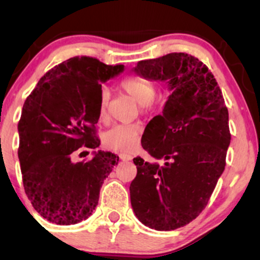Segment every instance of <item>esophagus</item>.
Returning <instances> with one entry per match:
<instances>
[{"instance_id": "obj_1", "label": "esophagus", "mask_w": 260, "mask_h": 260, "mask_svg": "<svg viewBox=\"0 0 260 260\" xmlns=\"http://www.w3.org/2000/svg\"><path fill=\"white\" fill-rule=\"evenodd\" d=\"M120 159L123 160V161H131V160L133 159V157L131 156V155H128V154H121L120 155Z\"/></svg>"}]
</instances>
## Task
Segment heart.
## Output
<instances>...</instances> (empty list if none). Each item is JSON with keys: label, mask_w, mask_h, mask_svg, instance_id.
<instances>
[{"label": "heart", "mask_w": 260, "mask_h": 260, "mask_svg": "<svg viewBox=\"0 0 260 260\" xmlns=\"http://www.w3.org/2000/svg\"><path fill=\"white\" fill-rule=\"evenodd\" d=\"M120 88L142 107L150 105L156 94V88L153 83L138 76H129L123 78L120 83ZM107 103H109V94L104 90L101 92L99 101V117L101 120L106 117ZM140 132L142 128L139 124H116L105 133L104 142L106 147L113 150L131 153L138 145Z\"/></svg>", "instance_id": "heart-1"}]
</instances>
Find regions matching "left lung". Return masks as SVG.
Segmentation results:
<instances>
[{"label":"left lung","mask_w":260,"mask_h":260,"mask_svg":"<svg viewBox=\"0 0 260 260\" xmlns=\"http://www.w3.org/2000/svg\"><path fill=\"white\" fill-rule=\"evenodd\" d=\"M133 72L166 82L171 94L142 137V147L154 161L133 159L131 204L145 226L171 231L202 213L225 170L229 111L216 79L194 56L174 52L145 59Z\"/></svg>","instance_id":"8db88e82"}]
</instances>
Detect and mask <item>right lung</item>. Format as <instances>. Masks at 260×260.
<instances>
[{
    "mask_svg": "<svg viewBox=\"0 0 260 260\" xmlns=\"http://www.w3.org/2000/svg\"><path fill=\"white\" fill-rule=\"evenodd\" d=\"M124 71L91 57H73L50 70L23 105L18 123L23 184L32 207L47 221L74 225L88 219L104 180L117 165L110 151L74 162V151L96 149L101 84Z\"/></svg>",
    "mask_w": 260,
    "mask_h": 260,
    "instance_id": "1",
    "label": "right lung"
}]
</instances>
